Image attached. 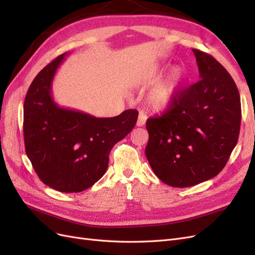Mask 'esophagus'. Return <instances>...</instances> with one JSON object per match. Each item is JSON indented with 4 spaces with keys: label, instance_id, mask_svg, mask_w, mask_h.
Segmentation results:
<instances>
[{
    "label": "esophagus",
    "instance_id": "34e87169",
    "mask_svg": "<svg viewBox=\"0 0 255 255\" xmlns=\"http://www.w3.org/2000/svg\"><path fill=\"white\" fill-rule=\"evenodd\" d=\"M145 122H146V116L143 113H139V115H138V120H137L136 126L143 127L145 125Z\"/></svg>",
    "mask_w": 255,
    "mask_h": 255
}]
</instances>
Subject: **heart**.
<instances>
[{"label":"heart","mask_w":255,"mask_h":255,"mask_svg":"<svg viewBox=\"0 0 255 255\" xmlns=\"http://www.w3.org/2000/svg\"><path fill=\"white\" fill-rule=\"evenodd\" d=\"M184 76L185 70L183 67L174 66L171 68L166 80L153 90L149 98V103L153 109L164 111L173 103Z\"/></svg>","instance_id":"b5f03b06"}]
</instances>
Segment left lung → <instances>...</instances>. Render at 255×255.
<instances>
[{
    "instance_id": "left-lung-1",
    "label": "left lung",
    "mask_w": 255,
    "mask_h": 255,
    "mask_svg": "<svg viewBox=\"0 0 255 255\" xmlns=\"http://www.w3.org/2000/svg\"><path fill=\"white\" fill-rule=\"evenodd\" d=\"M192 52L201 80L177 92L165 114L145 123V156L158 179L172 187L194 186L217 175L241 128V97L232 76L213 56Z\"/></svg>"
}]
</instances>
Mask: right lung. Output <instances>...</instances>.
<instances>
[{"instance_id": "1", "label": "right lung", "mask_w": 255, "mask_h": 255, "mask_svg": "<svg viewBox=\"0 0 255 255\" xmlns=\"http://www.w3.org/2000/svg\"><path fill=\"white\" fill-rule=\"evenodd\" d=\"M67 55L45 66L30 84L23 133L27 157L39 179L60 192H81L104 175L111 150L133 129L138 112L97 118L60 107L52 97V83Z\"/></svg>"}]
</instances>
